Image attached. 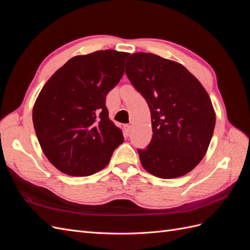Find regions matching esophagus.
I'll use <instances>...</instances> for the list:
<instances>
[{
  "label": "esophagus",
  "mask_w": 250,
  "mask_h": 250,
  "mask_svg": "<svg viewBox=\"0 0 250 250\" xmlns=\"http://www.w3.org/2000/svg\"><path fill=\"white\" fill-rule=\"evenodd\" d=\"M130 129H131V126H130L129 124H125V125L123 126V131H124V133H125L126 135L129 134Z\"/></svg>",
  "instance_id": "esophagus-1"
}]
</instances>
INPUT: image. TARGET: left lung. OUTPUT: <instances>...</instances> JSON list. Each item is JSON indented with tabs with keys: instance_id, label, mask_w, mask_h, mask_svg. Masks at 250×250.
Here are the masks:
<instances>
[{
	"instance_id": "8db88e82",
	"label": "left lung",
	"mask_w": 250,
	"mask_h": 250,
	"mask_svg": "<svg viewBox=\"0 0 250 250\" xmlns=\"http://www.w3.org/2000/svg\"><path fill=\"white\" fill-rule=\"evenodd\" d=\"M125 72L151 112L152 140L138 150L144 169L160 178L186 175L206 155L214 133L206 88L183 64L152 53L130 55Z\"/></svg>"
}]
</instances>
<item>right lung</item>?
I'll return each instance as SVG.
<instances>
[{"label": "right lung", "mask_w": 250, "mask_h": 250, "mask_svg": "<svg viewBox=\"0 0 250 250\" xmlns=\"http://www.w3.org/2000/svg\"><path fill=\"white\" fill-rule=\"evenodd\" d=\"M128 56L115 50L75 56L41 90L32 112L34 129L44 155L60 172L92 175L124 142L105 99L122 78Z\"/></svg>", "instance_id": "right-lung-1"}]
</instances>
